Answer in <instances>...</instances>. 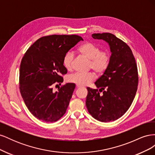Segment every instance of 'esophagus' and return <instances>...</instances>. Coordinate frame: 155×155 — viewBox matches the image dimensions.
I'll return each instance as SVG.
<instances>
[{"label":"esophagus","instance_id":"esophagus-1","mask_svg":"<svg viewBox=\"0 0 155 155\" xmlns=\"http://www.w3.org/2000/svg\"><path fill=\"white\" fill-rule=\"evenodd\" d=\"M76 87H77L78 88H80V87H82L83 86H82V85H78V84H77V85H76Z\"/></svg>","mask_w":155,"mask_h":155}]
</instances>
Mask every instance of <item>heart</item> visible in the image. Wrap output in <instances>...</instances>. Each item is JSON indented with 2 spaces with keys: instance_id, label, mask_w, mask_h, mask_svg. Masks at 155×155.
<instances>
[{
  "instance_id": "1",
  "label": "heart",
  "mask_w": 155,
  "mask_h": 155,
  "mask_svg": "<svg viewBox=\"0 0 155 155\" xmlns=\"http://www.w3.org/2000/svg\"><path fill=\"white\" fill-rule=\"evenodd\" d=\"M78 51L87 59H90L89 68L93 69L98 75L104 74L109 68L110 62V55L106 50H100V46L97 45L86 42L79 46ZM74 54L72 51H67L63 58V64L64 68L70 71L73 68ZM95 78V74L92 72L87 73L76 72L68 78L71 83L81 85H86L92 81Z\"/></svg>"
}]
</instances>
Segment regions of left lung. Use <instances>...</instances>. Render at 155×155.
<instances>
[{
  "label": "left lung",
  "mask_w": 155,
  "mask_h": 155,
  "mask_svg": "<svg viewBox=\"0 0 155 155\" xmlns=\"http://www.w3.org/2000/svg\"><path fill=\"white\" fill-rule=\"evenodd\" d=\"M92 37L106 41L111 56L109 68L95 82L99 90L87 87L86 106L94 118L109 122L122 116L132 104L138 83L137 65L129 46L114 35L103 33Z\"/></svg>",
  "instance_id": "left-lung-1"
}]
</instances>
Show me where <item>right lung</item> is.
I'll use <instances>...</instances> for the list:
<instances>
[{
	"label": "right lung",
	"instance_id": "1",
	"mask_svg": "<svg viewBox=\"0 0 155 155\" xmlns=\"http://www.w3.org/2000/svg\"><path fill=\"white\" fill-rule=\"evenodd\" d=\"M77 35H51L41 37L21 60L19 89L28 109L35 118L45 122H54L65 114L76 85L66 83L58 91L54 84H61V75L67 73L63 58L79 41Z\"/></svg>",
	"mask_w": 155,
	"mask_h": 155
}]
</instances>
